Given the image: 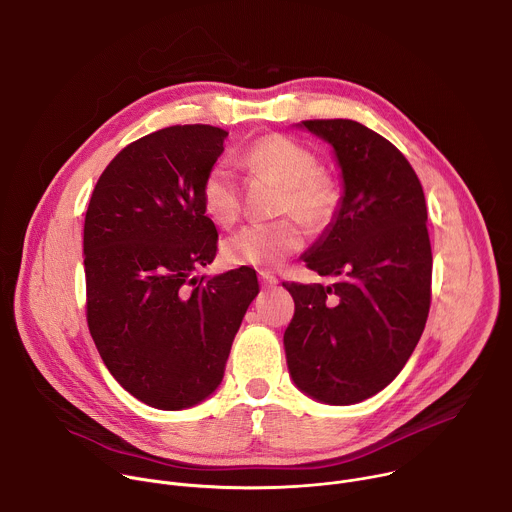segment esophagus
<instances>
[{"label":"esophagus","mask_w":512,"mask_h":512,"mask_svg":"<svg viewBox=\"0 0 512 512\" xmlns=\"http://www.w3.org/2000/svg\"><path fill=\"white\" fill-rule=\"evenodd\" d=\"M259 281L261 285H275L277 277L271 271H259Z\"/></svg>","instance_id":"esophagus-1"}]
</instances>
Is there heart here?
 I'll return each mask as SVG.
<instances>
[{"label": "heart", "mask_w": 512, "mask_h": 512, "mask_svg": "<svg viewBox=\"0 0 512 512\" xmlns=\"http://www.w3.org/2000/svg\"><path fill=\"white\" fill-rule=\"evenodd\" d=\"M243 162L251 172L283 186L279 214H294L310 231H322L332 223L340 190L334 178L320 170V160L308 145L281 133L263 135L249 145ZM200 196L206 214L218 227H233L239 221L241 188L229 164L216 162L206 172ZM297 222L281 218L241 229L225 243V259L259 269L277 267L304 245V231Z\"/></svg>", "instance_id": "obj_1"}]
</instances>
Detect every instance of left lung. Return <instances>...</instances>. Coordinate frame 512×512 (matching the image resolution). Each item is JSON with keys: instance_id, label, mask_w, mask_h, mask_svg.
<instances>
[{"instance_id": "left-lung-1", "label": "left lung", "mask_w": 512, "mask_h": 512, "mask_svg": "<svg viewBox=\"0 0 512 512\" xmlns=\"http://www.w3.org/2000/svg\"><path fill=\"white\" fill-rule=\"evenodd\" d=\"M304 127L336 152L344 196L304 255L330 285L283 281L296 310L283 334L294 383L330 405L385 389L405 367L431 304V245L421 182L395 145L352 119Z\"/></svg>"}]
</instances>
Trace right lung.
<instances>
[{"instance_id":"add662e5","label":"right lung","mask_w":512,"mask_h":512,"mask_svg":"<svg viewBox=\"0 0 512 512\" xmlns=\"http://www.w3.org/2000/svg\"><path fill=\"white\" fill-rule=\"evenodd\" d=\"M227 135L194 123L131 141L103 170L87 208L89 332L115 381L156 409L192 407L221 385L259 294L251 267L194 275L216 255L200 190Z\"/></svg>"}]
</instances>
